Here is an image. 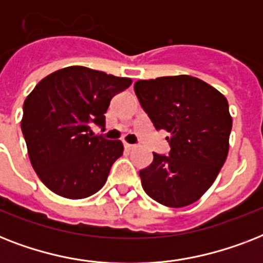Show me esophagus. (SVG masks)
Wrapping results in <instances>:
<instances>
[{"label": "esophagus", "mask_w": 263, "mask_h": 263, "mask_svg": "<svg viewBox=\"0 0 263 263\" xmlns=\"http://www.w3.org/2000/svg\"><path fill=\"white\" fill-rule=\"evenodd\" d=\"M124 147L127 148V150H132V148H135L136 146L135 144H131V143H124Z\"/></svg>", "instance_id": "34e87169"}]
</instances>
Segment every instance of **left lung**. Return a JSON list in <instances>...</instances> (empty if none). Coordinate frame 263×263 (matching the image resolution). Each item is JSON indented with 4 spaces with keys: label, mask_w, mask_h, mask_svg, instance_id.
Masks as SVG:
<instances>
[{
    "label": "left lung",
    "mask_w": 263,
    "mask_h": 263,
    "mask_svg": "<svg viewBox=\"0 0 263 263\" xmlns=\"http://www.w3.org/2000/svg\"><path fill=\"white\" fill-rule=\"evenodd\" d=\"M135 94L157 131L169 134V156L153 153L139 172L150 198L168 208L194 203L214 183L229 150L228 101L203 80L188 75L138 80Z\"/></svg>",
    "instance_id": "8db88e82"
}]
</instances>
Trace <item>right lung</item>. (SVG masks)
Returning a JSON list of instances; mask_svg holds the SVG:
<instances>
[{
	"label": "right lung",
	"instance_id": "add662e5",
	"mask_svg": "<svg viewBox=\"0 0 263 263\" xmlns=\"http://www.w3.org/2000/svg\"><path fill=\"white\" fill-rule=\"evenodd\" d=\"M131 83L129 78L75 65L47 75L31 91L22 131L31 165L50 191L83 199L105 185L124 147L120 140L94 136L91 125L103 131L111 98Z\"/></svg>",
	"mask_w": 263,
	"mask_h": 263
}]
</instances>
